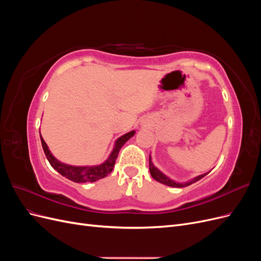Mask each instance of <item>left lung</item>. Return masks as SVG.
Masks as SVG:
<instances>
[{"instance_id":"8db88e82","label":"left lung","mask_w":261,"mask_h":261,"mask_svg":"<svg viewBox=\"0 0 261 261\" xmlns=\"http://www.w3.org/2000/svg\"><path fill=\"white\" fill-rule=\"evenodd\" d=\"M149 171H150V174H151V176L155 180L159 181V183H162L164 185H168V186H171V187H177V188L186 187L188 185L194 184V183H196L197 180L201 179L203 176H206L208 173H209V172L208 173H204V174H201V175L197 176V177H195V178H193L191 180H188V181H185V183H178V181L173 180V179H171L170 177H168L165 174H163V173L160 170H158L153 165V163L151 161V156H150V155H149Z\"/></svg>"}]
</instances>
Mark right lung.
<instances>
[{"label": "right lung", "instance_id": "add662e5", "mask_svg": "<svg viewBox=\"0 0 261 261\" xmlns=\"http://www.w3.org/2000/svg\"><path fill=\"white\" fill-rule=\"evenodd\" d=\"M134 135H135V130H132L129 133H126L125 135L121 136L120 138H117L112 152L110 153L108 159L103 163L99 165H92V167H76V165H69L59 161L57 158L53 156L41 135L40 139L46 159H48L54 170H57L61 175L75 181V183H86V181H96L109 175L114 168L118 151H120L126 141L130 139Z\"/></svg>", "mask_w": 261, "mask_h": 261}]
</instances>
